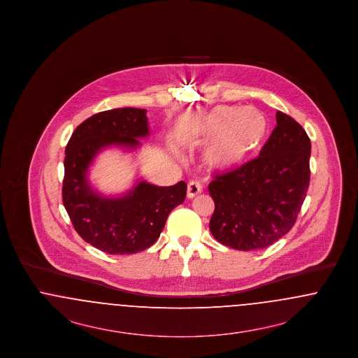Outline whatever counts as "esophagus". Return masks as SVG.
Masks as SVG:
<instances>
[{
	"label": "esophagus",
	"instance_id": "obj_1",
	"mask_svg": "<svg viewBox=\"0 0 358 358\" xmlns=\"http://www.w3.org/2000/svg\"><path fill=\"white\" fill-rule=\"evenodd\" d=\"M203 192V185L197 181H190L187 184V199H193L196 197L197 194H200Z\"/></svg>",
	"mask_w": 358,
	"mask_h": 358
}]
</instances>
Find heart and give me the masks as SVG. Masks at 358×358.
Returning a JSON list of instances; mask_svg holds the SVG:
<instances>
[{"instance_id":"obj_1","label":"heart","mask_w":358,"mask_h":358,"mask_svg":"<svg viewBox=\"0 0 358 358\" xmlns=\"http://www.w3.org/2000/svg\"><path fill=\"white\" fill-rule=\"evenodd\" d=\"M268 133V123L255 108L217 106L201 124L205 141H215L208 161L219 168H232L257 152Z\"/></svg>"}]
</instances>
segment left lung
<instances>
[{"instance_id": "8db88e82", "label": "left lung", "mask_w": 358, "mask_h": 358, "mask_svg": "<svg viewBox=\"0 0 358 358\" xmlns=\"http://www.w3.org/2000/svg\"><path fill=\"white\" fill-rule=\"evenodd\" d=\"M311 143L305 129L276 113V126L259 157L235 171L215 173L213 238L238 251H254L285 236L296 222L310 184Z\"/></svg>"}]
</instances>
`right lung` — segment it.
Instances as JSON below:
<instances>
[{
    "mask_svg": "<svg viewBox=\"0 0 358 358\" xmlns=\"http://www.w3.org/2000/svg\"><path fill=\"white\" fill-rule=\"evenodd\" d=\"M148 133L146 110L124 107L87 118L67 143L63 204L79 236L103 252L127 255L149 248L159 238L169 213L187 197L184 181L171 187L139 182L120 199H103L88 187L85 173L102 148H136L138 138Z\"/></svg>",
    "mask_w": 358,
    "mask_h": 358,
    "instance_id": "right-lung-1",
    "label": "right lung"
}]
</instances>
